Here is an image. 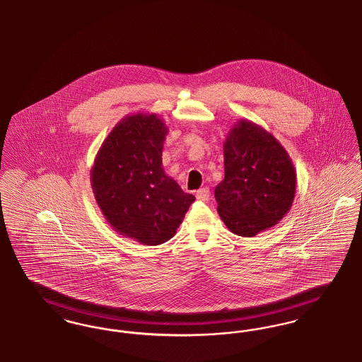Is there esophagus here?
<instances>
[{"instance_id":"obj_1","label":"esophagus","mask_w":362,"mask_h":362,"mask_svg":"<svg viewBox=\"0 0 362 362\" xmlns=\"http://www.w3.org/2000/svg\"><path fill=\"white\" fill-rule=\"evenodd\" d=\"M196 197H197V200H200V202H207L209 199V188H202V189L197 190Z\"/></svg>"}]
</instances>
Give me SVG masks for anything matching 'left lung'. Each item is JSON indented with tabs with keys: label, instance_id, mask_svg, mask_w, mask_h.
I'll return each instance as SVG.
<instances>
[{
	"label": "left lung",
	"instance_id": "obj_1",
	"mask_svg": "<svg viewBox=\"0 0 362 362\" xmlns=\"http://www.w3.org/2000/svg\"><path fill=\"white\" fill-rule=\"evenodd\" d=\"M225 178L215 188L218 214L237 235L253 237L275 226L293 204L296 170L281 143L241 119L223 147Z\"/></svg>",
	"mask_w": 362,
	"mask_h": 362
}]
</instances>
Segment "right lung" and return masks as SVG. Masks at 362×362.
Returning a JSON list of instances; mask_svg holds the SVG:
<instances>
[{"instance_id": "1", "label": "right lung", "mask_w": 362, "mask_h": 362, "mask_svg": "<svg viewBox=\"0 0 362 362\" xmlns=\"http://www.w3.org/2000/svg\"><path fill=\"white\" fill-rule=\"evenodd\" d=\"M166 134L156 115H127L103 141L91 169L93 192L107 222L144 245L169 241L194 202L163 172Z\"/></svg>"}]
</instances>
